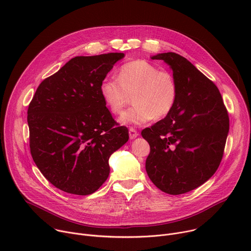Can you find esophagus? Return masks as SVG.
<instances>
[{
  "mask_svg": "<svg viewBox=\"0 0 251 251\" xmlns=\"http://www.w3.org/2000/svg\"><path fill=\"white\" fill-rule=\"evenodd\" d=\"M138 136H139V133H138L134 128H130V129H129V137H130L131 140L137 138Z\"/></svg>",
  "mask_w": 251,
  "mask_h": 251,
  "instance_id": "obj_1",
  "label": "esophagus"
}]
</instances>
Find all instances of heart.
<instances>
[{"instance_id":"obj_1","label":"heart","mask_w":251,"mask_h":251,"mask_svg":"<svg viewBox=\"0 0 251 251\" xmlns=\"http://www.w3.org/2000/svg\"><path fill=\"white\" fill-rule=\"evenodd\" d=\"M99 90L105 105L114 114L121 113L130 97L133 98L134 106L119 118L126 125H141L153 118H165L177 99V84L174 75L146 60L123 64L118 71V79L105 77Z\"/></svg>"}]
</instances>
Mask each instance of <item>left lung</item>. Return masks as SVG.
Listing matches in <instances>:
<instances>
[{"label": "left lung", "instance_id": "8db88e82", "mask_svg": "<svg viewBox=\"0 0 251 251\" xmlns=\"http://www.w3.org/2000/svg\"><path fill=\"white\" fill-rule=\"evenodd\" d=\"M166 62L177 84V99L169 115L142 131L150 154L146 172L153 184L181 195L204 184L218 170L229 130L220 90L184 56H151Z\"/></svg>", "mask_w": 251, "mask_h": 251}]
</instances>
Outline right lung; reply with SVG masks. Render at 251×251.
I'll return each instance as SVG.
<instances>
[{"label": "right lung", "mask_w": 251, "mask_h": 251, "mask_svg": "<svg viewBox=\"0 0 251 251\" xmlns=\"http://www.w3.org/2000/svg\"><path fill=\"white\" fill-rule=\"evenodd\" d=\"M125 56H75L38 87L27 109L31 157L55 188L78 196L96 192L110 173L109 158L129 139L100 95V84Z\"/></svg>", "instance_id": "add662e5"}]
</instances>
